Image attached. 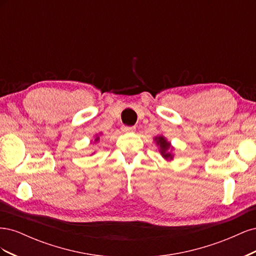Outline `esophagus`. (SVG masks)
<instances>
[{
    "label": "esophagus",
    "mask_w": 256,
    "mask_h": 256,
    "mask_svg": "<svg viewBox=\"0 0 256 256\" xmlns=\"http://www.w3.org/2000/svg\"><path fill=\"white\" fill-rule=\"evenodd\" d=\"M122 132H134L136 129L134 127H129V126H122Z\"/></svg>",
    "instance_id": "34e87169"
}]
</instances>
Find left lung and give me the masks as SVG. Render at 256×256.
I'll return each instance as SVG.
<instances>
[{"label":"left lung","mask_w":256,"mask_h":256,"mask_svg":"<svg viewBox=\"0 0 256 256\" xmlns=\"http://www.w3.org/2000/svg\"><path fill=\"white\" fill-rule=\"evenodd\" d=\"M154 141L156 143V145L158 146L159 152L166 161H173L174 160V147L172 146L171 142L168 141V138L162 136V134H158L154 138Z\"/></svg>","instance_id":"1"}]
</instances>
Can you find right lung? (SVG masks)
Listing matches in <instances>:
<instances>
[{"instance_id":"1","label":"right lung","mask_w":256,"mask_h":256,"mask_svg":"<svg viewBox=\"0 0 256 256\" xmlns=\"http://www.w3.org/2000/svg\"><path fill=\"white\" fill-rule=\"evenodd\" d=\"M102 132H99V134H95V136H94V140L92 141V143H94V144H97L99 141H100V136H102ZM94 152H92V154H94Z\"/></svg>"}]
</instances>
